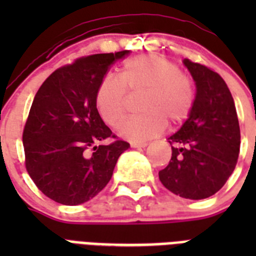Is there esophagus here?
<instances>
[{"mask_svg":"<svg viewBox=\"0 0 256 256\" xmlns=\"http://www.w3.org/2000/svg\"><path fill=\"white\" fill-rule=\"evenodd\" d=\"M132 148H146L148 146V144L146 142H132Z\"/></svg>","mask_w":256,"mask_h":256,"instance_id":"1","label":"esophagus"}]
</instances>
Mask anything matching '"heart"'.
<instances>
[{"label":"heart","mask_w":256,"mask_h":256,"mask_svg":"<svg viewBox=\"0 0 256 256\" xmlns=\"http://www.w3.org/2000/svg\"><path fill=\"white\" fill-rule=\"evenodd\" d=\"M144 96L140 110L128 120L120 134L132 142H144L160 136L166 128V120L179 124L190 116L195 100L192 82L174 62L160 56H142L124 62L120 77L106 74L96 94V108L102 120L118 128L128 108V94Z\"/></svg>","instance_id":"b5f03b06"}]
</instances>
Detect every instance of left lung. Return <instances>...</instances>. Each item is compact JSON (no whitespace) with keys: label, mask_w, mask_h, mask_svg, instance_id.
Listing matches in <instances>:
<instances>
[{"label":"left lung","mask_w":256,"mask_h":256,"mask_svg":"<svg viewBox=\"0 0 256 256\" xmlns=\"http://www.w3.org/2000/svg\"><path fill=\"white\" fill-rule=\"evenodd\" d=\"M196 86L192 110L168 138L171 160L160 179L168 190L186 199L218 192L238 162L240 128L226 82L204 65L183 60Z\"/></svg>","instance_id":"1"}]
</instances>
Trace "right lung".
<instances>
[{
	"mask_svg": "<svg viewBox=\"0 0 256 256\" xmlns=\"http://www.w3.org/2000/svg\"><path fill=\"white\" fill-rule=\"evenodd\" d=\"M128 53L78 58L50 74L34 96L22 134L25 166L36 186L56 202L77 206L94 198L130 148L104 124L96 104L102 78ZM106 139L113 142L98 144Z\"/></svg>",
	"mask_w": 256,
	"mask_h": 256,
	"instance_id": "obj_1",
	"label": "right lung"
}]
</instances>
